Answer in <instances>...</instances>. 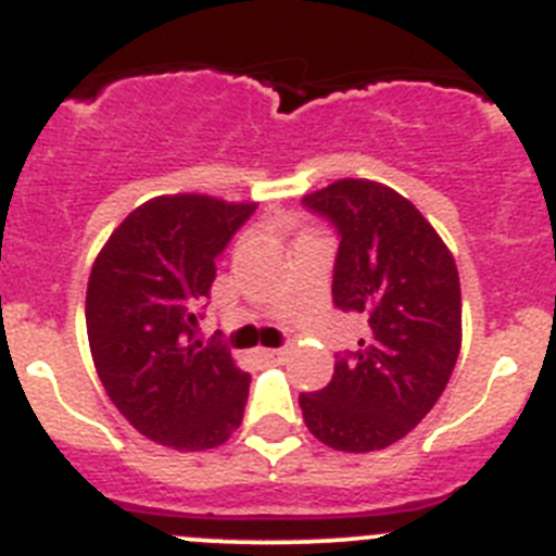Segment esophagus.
<instances>
[{"mask_svg": "<svg viewBox=\"0 0 556 556\" xmlns=\"http://www.w3.org/2000/svg\"><path fill=\"white\" fill-rule=\"evenodd\" d=\"M283 353L287 351H281V348H258V358L262 362H278V358H283Z\"/></svg>", "mask_w": 556, "mask_h": 556, "instance_id": "esophagus-1", "label": "esophagus"}]
</instances>
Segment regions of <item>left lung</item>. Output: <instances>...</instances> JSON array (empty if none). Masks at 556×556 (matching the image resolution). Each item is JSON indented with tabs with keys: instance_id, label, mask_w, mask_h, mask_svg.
Masks as SVG:
<instances>
[{
	"instance_id": "1",
	"label": "left lung",
	"mask_w": 556,
	"mask_h": 556,
	"mask_svg": "<svg viewBox=\"0 0 556 556\" xmlns=\"http://www.w3.org/2000/svg\"><path fill=\"white\" fill-rule=\"evenodd\" d=\"M333 223V303L367 317L358 351L339 356L331 384L303 392L308 431L333 451L367 454L409 434L443 395L462 348L454 255L395 189L342 178L303 198Z\"/></svg>"
}]
</instances>
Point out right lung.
Instances as JSON below:
<instances>
[{"label": "right lung", "mask_w": 556, "mask_h": 556, "mask_svg": "<svg viewBox=\"0 0 556 556\" xmlns=\"http://www.w3.org/2000/svg\"><path fill=\"white\" fill-rule=\"evenodd\" d=\"M253 211L208 194L152 198L108 236L88 275L97 376L127 424L166 448H217L242 424L250 376L194 333L217 255Z\"/></svg>", "instance_id": "obj_1"}]
</instances>
